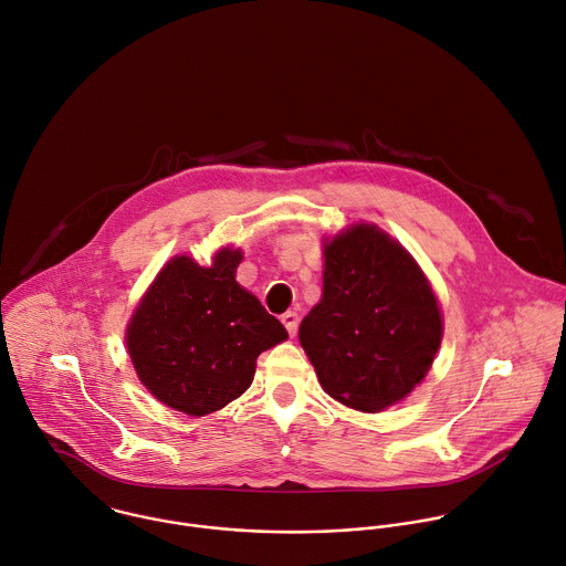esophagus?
Instances as JSON below:
<instances>
[{
	"label": "esophagus",
	"mask_w": 566,
	"mask_h": 566,
	"mask_svg": "<svg viewBox=\"0 0 566 566\" xmlns=\"http://www.w3.org/2000/svg\"><path fill=\"white\" fill-rule=\"evenodd\" d=\"M282 324H284V328L289 331V335L293 337V335L297 333V324H300V317H297V313H293V311L284 313V315H282Z\"/></svg>",
	"instance_id": "esophagus-1"
}]
</instances>
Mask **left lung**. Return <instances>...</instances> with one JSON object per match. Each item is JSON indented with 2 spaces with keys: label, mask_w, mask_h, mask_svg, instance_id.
Instances as JSON below:
<instances>
[{
  "label": "left lung",
  "mask_w": 566,
  "mask_h": 566,
  "mask_svg": "<svg viewBox=\"0 0 566 566\" xmlns=\"http://www.w3.org/2000/svg\"><path fill=\"white\" fill-rule=\"evenodd\" d=\"M300 343L335 400L380 411L427 376L442 343L438 300L413 258L376 226L326 244L324 295Z\"/></svg>",
  "instance_id": "obj_1"
}]
</instances>
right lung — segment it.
Here are the masks:
<instances>
[{
    "instance_id": "right-lung-1",
    "label": "right lung",
    "mask_w": 566,
    "mask_h": 566,
    "mask_svg": "<svg viewBox=\"0 0 566 566\" xmlns=\"http://www.w3.org/2000/svg\"><path fill=\"white\" fill-rule=\"evenodd\" d=\"M242 253L223 249L212 266L170 260L137 306L126 345L144 387L164 405L206 416L253 380L260 352L286 328L235 282Z\"/></svg>"
}]
</instances>
